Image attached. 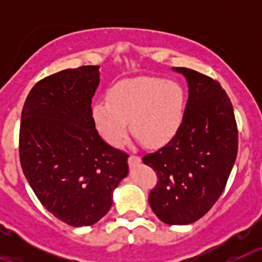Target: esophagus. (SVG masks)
Segmentation results:
<instances>
[{
	"instance_id": "esophagus-1",
	"label": "esophagus",
	"mask_w": 262,
	"mask_h": 262,
	"mask_svg": "<svg viewBox=\"0 0 262 262\" xmlns=\"http://www.w3.org/2000/svg\"><path fill=\"white\" fill-rule=\"evenodd\" d=\"M140 161H142V159H140V157H139V156H136V155H131V156L128 157V164L131 166L136 165V164H139V163H140Z\"/></svg>"
}]
</instances>
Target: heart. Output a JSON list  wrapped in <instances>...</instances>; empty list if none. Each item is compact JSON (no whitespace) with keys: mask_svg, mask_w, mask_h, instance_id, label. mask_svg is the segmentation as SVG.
Here are the masks:
<instances>
[{"mask_svg":"<svg viewBox=\"0 0 262 262\" xmlns=\"http://www.w3.org/2000/svg\"><path fill=\"white\" fill-rule=\"evenodd\" d=\"M185 96L177 82L142 77L118 82L107 93V102L93 106L97 129L111 145H120L133 135L145 147L159 148L176 136L184 120Z\"/></svg>","mask_w":262,"mask_h":262,"instance_id":"1","label":"heart"}]
</instances>
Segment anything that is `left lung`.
<instances>
[{"mask_svg":"<svg viewBox=\"0 0 262 262\" xmlns=\"http://www.w3.org/2000/svg\"><path fill=\"white\" fill-rule=\"evenodd\" d=\"M189 98L174 138L143 163L156 172L148 202L160 221L178 226L198 221L215 205L235 164L239 134L232 103L219 81L189 68Z\"/></svg>","mask_w":262,"mask_h":262,"instance_id":"8db88e82","label":"left lung"}]
</instances>
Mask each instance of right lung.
<instances>
[{"instance_id": "add662e5", "label": "right lung", "mask_w": 262, "mask_h": 262, "mask_svg": "<svg viewBox=\"0 0 262 262\" xmlns=\"http://www.w3.org/2000/svg\"><path fill=\"white\" fill-rule=\"evenodd\" d=\"M99 66L64 69L38 81L22 108L19 160L30 186L55 217L92 226L113 205L128 154L103 142L92 98Z\"/></svg>"}]
</instances>
